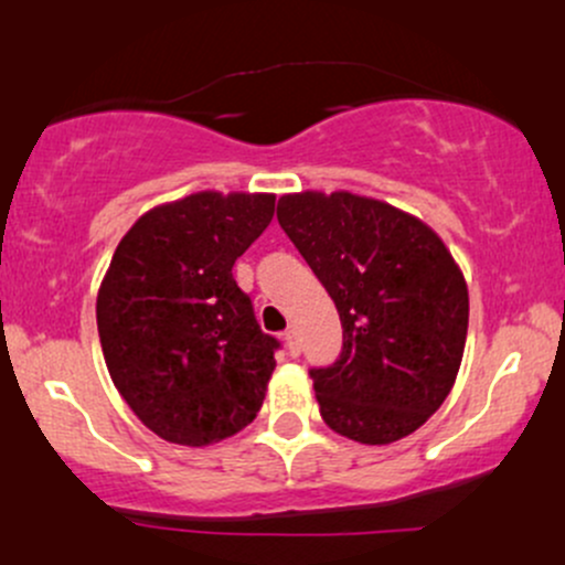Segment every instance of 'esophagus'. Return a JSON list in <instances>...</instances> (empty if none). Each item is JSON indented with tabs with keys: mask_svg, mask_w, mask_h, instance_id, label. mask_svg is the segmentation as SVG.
Listing matches in <instances>:
<instances>
[{
	"mask_svg": "<svg viewBox=\"0 0 565 565\" xmlns=\"http://www.w3.org/2000/svg\"><path fill=\"white\" fill-rule=\"evenodd\" d=\"M284 342H287V350H289V355H300V350H302V342H300V334L295 332V329H289L287 334H284Z\"/></svg>",
	"mask_w": 565,
	"mask_h": 565,
	"instance_id": "esophagus-1",
	"label": "esophagus"
}]
</instances>
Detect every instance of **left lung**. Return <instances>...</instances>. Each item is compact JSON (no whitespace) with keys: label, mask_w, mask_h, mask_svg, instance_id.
I'll use <instances>...</instances> for the list:
<instances>
[{"label":"left lung","mask_w":565,"mask_h":565,"mask_svg":"<svg viewBox=\"0 0 565 565\" xmlns=\"http://www.w3.org/2000/svg\"><path fill=\"white\" fill-rule=\"evenodd\" d=\"M276 217L342 321L340 359L310 369L323 423L369 446L423 427L468 340V284L451 252L423 220L348 191L287 193Z\"/></svg>","instance_id":"1"}]
</instances>
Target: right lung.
I'll list each match as a JSON object with an SVG mask.
<instances>
[{"instance_id":"1","label":"right lung","mask_w":565,"mask_h":565,"mask_svg":"<svg viewBox=\"0 0 565 565\" xmlns=\"http://www.w3.org/2000/svg\"><path fill=\"white\" fill-rule=\"evenodd\" d=\"M274 210V193H191L153 206L116 246L97 291L103 355L121 398L170 444H217L260 412L281 342L233 265Z\"/></svg>"}]
</instances>
